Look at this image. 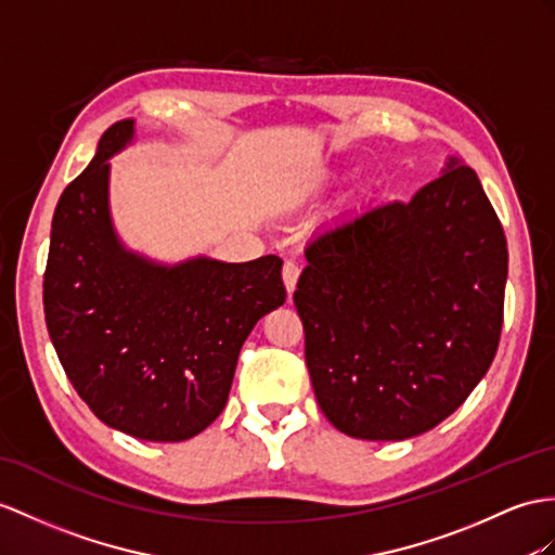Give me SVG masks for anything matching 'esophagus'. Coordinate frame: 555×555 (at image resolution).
I'll return each instance as SVG.
<instances>
[{"label":"esophagus","instance_id":"esophagus-1","mask_svg":"<svg viewBox=\"0 0 555 555\" xmlns=\"http://www.w3.org/2000/svg\"><path fill=\"white\" fill-rule=\"evenodd\" d=\"M299 273H301V268L296 266L294 261H285V266H282V280H285V287H287L289 294L296 289V282H299Z\"/></svg>","mask_w":555,"mask_h":555}]
</instances>
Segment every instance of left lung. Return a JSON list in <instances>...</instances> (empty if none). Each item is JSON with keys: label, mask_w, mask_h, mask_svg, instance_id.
Returning <instances> with one entry per match:
<instances>
[{"label": "left lung", "mask_w": 555, "mask_h": 555, "mask_svg": "<svg viewBox=\"0 0 555 555\" xmlns=\"http://www.w3.org/2000/svg\"><path fill=\"white\" fill-rule=\"evenodd\" d=\"M294 292L322 414L360 440H408L480 384L504 322V228L450 157L410 202L324 228Z\"/></svg>", "instance_id": "1"}]
</instances>
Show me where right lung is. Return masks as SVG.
Here are the masks:
<instances>
[{"mask_svg":"<svg viewBox=\"0 0 555 555\" xmlns=\"http://www.w3.org/2000/svg\"><path fill=\"white\" fill-rule=\"evenodd\" d=\"M133 133V119L107 129L91 165L59 199L44 315L67 379L103 424L179 442L223 412L242 344L287 292L275 254L167 266L125 247L111 216L107 159Z\"/></svg>","mask_w":555,"mask_h":555,"instance_id":"right-lung-1","label":"right lung"}]
</instances>
